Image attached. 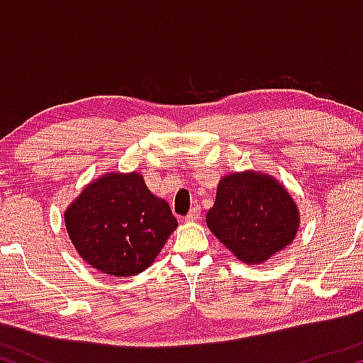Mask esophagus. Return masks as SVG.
<instances>
[{
  "label": "esophagus",
  "instance_id": "34e87169",
  "mask_svg": "<svg viewBox=\"0 0 363 363\" xmlns=\"http://www.w3.org/2000/svg\"><path fill=\"white\" fill-rule=\"evenodd\" d=\"M199 218H201V210H199V206L191 208V211H189V213H187V216H186L187 222H198Z\"/></svg>",
  "mask_w": 363,
  "mask_h": 363
}]
</instances>
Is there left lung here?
<instances>
[{"label":"left lung","instance_id":"1","mask_svg":"<svg viewBox=\"0 0 363 363\" xmlns=\"http://www.w3.org/2000/svg\"><path fill=\"white\" fill-rule=\"evenodd\" d=\"M297 203L281 182L259 170L220 179L206 225L245 264H262L291 244L298 230Z\"/></svg>","mask_w":363,"mask_h":363}]
</instances>
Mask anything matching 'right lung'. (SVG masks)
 <instances>
[{
  "label": "right lung",
  "mask_w": 363,
  "mask_h": 363,
  "mask_svg": "<svg viewBox=\"0 0 363 363\" xmlns=\"http://www.w3.org/2000/svg\"><path fill=\"white\" fill-rule=\"evenodd\" d=\"M65 223L82 259L111 277L145 272L177 228L167 201L152 194L140 172H107L86 184Z\"/></svg>",
  "instance_id": "1"
}]
</instances>
